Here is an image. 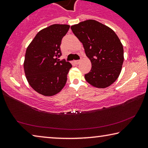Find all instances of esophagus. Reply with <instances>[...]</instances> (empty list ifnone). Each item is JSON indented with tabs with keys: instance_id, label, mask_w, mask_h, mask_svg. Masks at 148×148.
Returning a JSON list of instances; mask_svg holds the SVG:
<instances>
[{
	"instance_id": "esophagus-1",
	"label": "esophagus",
	"mask_w": 148,
	"mask_h": 148,
	"mask_svg": "<svg viewBox=\"0 0 148 148\" xmlns=\"http://www.w3.org/2000/svg\"><path fill=\"white\" fill-rule=\"evenodd\" d=\"M74 62L76 64H79L80 62V60H76V61H74Z\"/></svg>"
}]
</instances>
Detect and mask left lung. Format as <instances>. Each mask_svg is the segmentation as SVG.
I'll return each instance as SVG.
<instances>
[{"label":"left lung","instance_id":"obj_1","mask_svg":"<svg viewBox=\"0 0 148 148\" xmlns=\"http://www.w3.org/2000/svg\"><path fill=\"white\" fill-rule=\"evenodd\" d=\"M83 44L92 67L85 74L86 81L97 88H106L117 79L123 62V47L113 30L89 19L71 27Z\"/></svg>","mask_w":148,"mask_h":148}]
</instances>
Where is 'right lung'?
Here are the masks:
<instances>
[{
	"instance_id": "add662e5",
	"label": "right lung",
	"mask_w": 148,
	"mask_h": 148,
	"mask_svg": "<svg viewBox=\"0 0 148 148\" xmlns=\"http://www.w3.org/2000/svg\"><path fill=\"white\" fill-rule=\"evenodd\" d=\"M70 28L69 25L54 24L41 30L27 47L24 71L32 89L44 96H52L63 88L72 64L62 56L61 41Z\"/></svg>"
}]
</instances>
